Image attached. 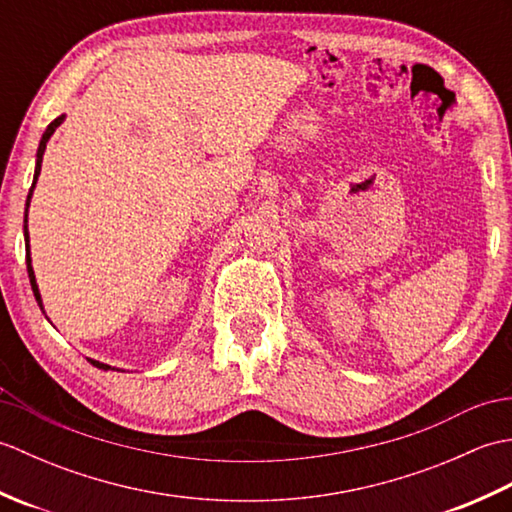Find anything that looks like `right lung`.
<instances>
[{"instance_id":"1","label":"right lung","mask_w":512,"mask_h":512,"mask_svg":"<svg viewBox=\"0 0 512 512\" xmlns=\"http://www.w3.org/2000/svg\"><path fill=\"white\" fill-rule=\"evenodd\" d=\"M61 123H63V116L54 118V121L48 125V129H46V132H43V136H41V143H39V149H37V167H35V180H32V187H30V193H28V202H26V220H24V222H28V204H30V195H32V189H35L37 178H39V173H41V160H43V151H46V143H48V140H50V136L54 134V129H57ZM24 231H26L24 235H26V250H28V226H24ZM26 264H28V277H30V286H32V292H35V299H37V303H39V308L43 310V306H41V295H39V288H37V281H35V273H32V266H30V250H28V255H26ZM90 363H92L94 367H99V369H112L110 365L99 363V361H92V358H90Z\"/></svg>"}]
</instances>
